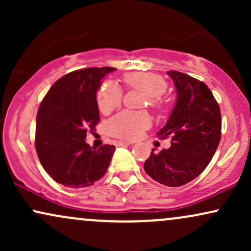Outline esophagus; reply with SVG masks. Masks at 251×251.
Instances as JSON below:
<instances>
[{"label":"esophagus","mask_w":251,"mask_h":251,"mask_svg":"<svg viewBox=\"0 0 251 251\" xmlns=\"http://www.w3.org/2000/svg\"><path fill=\"white\" fill-rule=\"evenodd\" d=\"M131 142H122V140H117L114 142V145L116 146H125V145H131Z\"/></svg>","instance_id":"esophagus-1"}]
</instances>
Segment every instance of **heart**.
Listing matches in <instances>:
<instances>
[{
  "mask_svg": "<svg viewBox=\"0 0 251 251\" xmlns=\"http://www.w3.org/2000/svg\"><path fill=\"white\" fill-rule=\"evenodd\" d=\"M123 81L129 89H139L144 92L151 107H160V96L166 89V82L162 76L153 73H128L124 75ZM122 99V89L117 83L106 81L98 89V107L103 114H108L119 107ZM150 125L151 118L146 112L123 111L109 119L107 131L113 137L133 140L140 137L144 129L150 127Z\"/></svg>",
  "mask_w": 251,
  "mask_h": 251,
  "instance_id": "heart-1",
  "label": "heart"
}]
</instances>
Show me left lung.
Here are the masks:
<instances>
[{"label":"left lung","mask_w":251,"mask_h":251,"mask_svg":"<svg viewBox=\"0 0 251 251\" xmlns=\"http://www.w3.org/2000/svg\"><path fill=\"white\" fill-rule=\"evenodd\" d=\"M177 100L168 123L157 132L160 139L171 138V146L145 160L144 170L166 186H181L198 177L214 157L221 140L222 118L218 102L200 80L169 71Z\"/></svg>","instance_id":"obj_1"}]
</instances>
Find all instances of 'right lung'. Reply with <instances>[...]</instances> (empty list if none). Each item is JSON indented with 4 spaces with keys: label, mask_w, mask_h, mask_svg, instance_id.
<instances>
[{
    "label": "right lung",
    "mask_w": 251,
    "mask_h": 251,
    "mask_svg": "<svg viewBox=\"0 0 251 251\" xmlns=\"http://www.w3.org/2000/svg\"><path fill=\"white\" fill-rule=\"evenodd\" d=\"M116 68L71 72L51 86L36 116L35 149L40 162L56 183L87 188L107 171L114 145L91 148L85 142L100 120L97 91L101 79Z\"/></svg>",
    "instance_id": "obj_1"
}]
</instances>
